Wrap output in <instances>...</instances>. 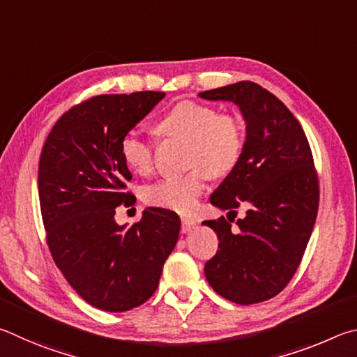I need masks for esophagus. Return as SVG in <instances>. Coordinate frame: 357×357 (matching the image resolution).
<instances>
[{
    "instance_id": "obj_1",
    "label": "esophagus",
    "mask_w": 357,
    "mask_h": 357,
    "mask_svg": "<svg viewBox=\"0 0 357 357\" xmlns=\"http://www.w3.org/2000/svg\"><path fill=\"white\" fill-rule=\"evenodd\" d=\"M195 227H196V221L190 220V218H182V234L190 232V230H192Z\"/></svg>"
}]
</instances>
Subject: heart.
Segmentation results:
<instances>
[{
    "instance_id": "b5f03b06",
    "label": "heart",
    "mask_w": 357,
    "mask_h": 357,
    "mask_svg": "<svg viewBox=\"0 0 357 357\" xmlns=\"http://www.w3.org/2000/svg\"><path fill=\"white\" fill-rule=\"evenodd\" d=\"M155 130L165 139L186 142L185 165L188 172L162 178L142 190L144 202L152 207L188 213L196 207L210 177H226L238 165L246 146L245 122L234 112H220L215 106L182 100L171 106ZM119 152L130 171L146 175L155 166V144L135 131L121 137Z\"/></svg>"
}]
</instances>
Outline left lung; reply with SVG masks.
<instances>
[{"instance_id":"left-lung-1","label":"left lung","mask_w":357,"mask_h":357,"mask_svg":"<svg viewBox=\"0 0 357 357\" xmlns=\"http://www.w3.org/2000/svg\"><path fill=\"white\" fill-rule=\"evenodd\" d=\"M199 97L240 106L246 146L238 165L210 202L229 214L247 208L231 229L226 218L204 221L218 235L205 278L222 298L257 304L282 291L295 276L318 213L320 188L314 156L301 123L265 87L240 81Z\"/></svg>"}]
</instances>
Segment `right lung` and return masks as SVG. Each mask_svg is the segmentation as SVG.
<instances>
[{"instance_id": "add662e5", "label": "right lung", "mask_w": 357, "mask_h": 357, "mask_svg": "<svg viewBox=\"0 0 357 357\" xmlns=\"http://www.w3.org/2000/svg\"><path fill=\"white\" fill-rule=\"evenodd\" d=\"M165 92L96 96L59 117L39 161V202L56 266L86 303L106 312L137 307L153 295L175 248L180 218L149 207L130 227L114 221L119 205L136 202L121 137Z\"/></svg>"}]
</instances>
